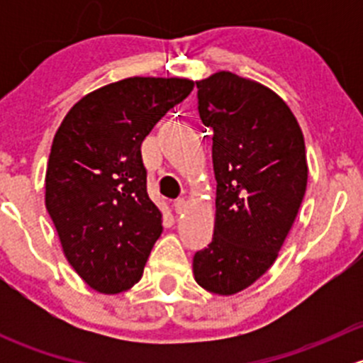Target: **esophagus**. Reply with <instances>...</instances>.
Wrapping results in <instances>:
<instances>
[{
    "mask_svg": "<svg viewBox=\"0 0 363 363\" xmlns=\"http://www.w3.org/2000/svg\"><path fill=\"white\" fill-rule=\"evenodd\" d=\"M174 208L177 214H181V212L186 211V200L184 199H177L174 200Z\"/></svg>",
    "mask_w": 363,
    "mask_h": 363,
    "instance_id": "obj_1",
    "label": "esophagus"
}]
</instances>
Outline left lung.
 <instances>
[{
	"label": "left lung",
	"mask_w": 363,
	"mask_h": 363,
	"mask_svg": "<svg viewBox=\"0 0 363 363\" xmlns=\"http://www.w3.org/2000/svg\"><path fill=\"white\" fill-rule=\"evenodd\" d=\"M196 87L218 184L214 235L193 256V274L211 294L233 295L270 269L291 230L307 186L306 145L269 87L232 72Z\"/></svg>",
	"instance_id": "8db88e82"
}]
</instances>
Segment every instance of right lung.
<instances>
[{"mask_svg":"<svg viewBox=\"0 0 363 363\" xmlns=\"http://www.w3.org/2000/svg\"><path fill=\"white\" fill-rule=\"evenodd\" d=\"M195 84L131 77L93 91L61 123L45 175V207L75 272L101 294L138 283L160 239L142 142Z\"/></svg>","mask_w":363,"mask_h":363,"instance_id":"right-lung-1","label":"right lung"}]
</instances>
